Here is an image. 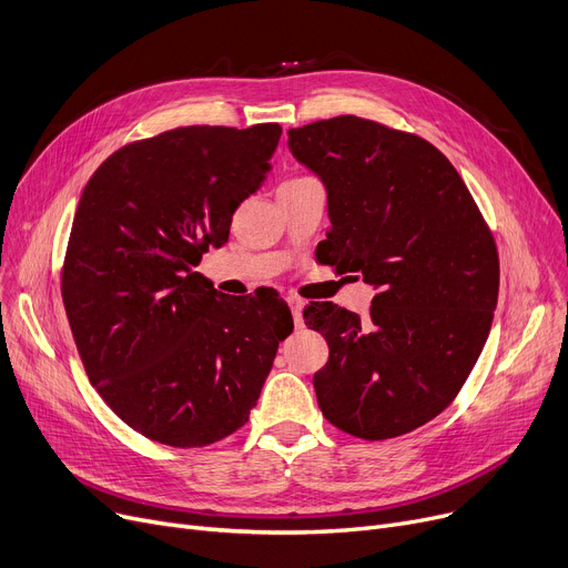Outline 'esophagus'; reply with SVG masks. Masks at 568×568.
<instances>
[{
	"label": "esophagus",
	"instance_id": "esophagus-1",
	"mask_svg": "<svg viewBox=\"0 0 568 568\" xmlns=\"http://www.w3.org/2000/svg\"><path fill=\"white\" fill-rule=\"evenodd\" d=\"M287 304H290V308H292V315H294V324H296V326H304V317H302V308H304V302L300 300V296L290 294V296H287Z\"/></svg>",
	"mask_w": 568,
	"mask_h": 568
}]
</instances>
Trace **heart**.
Segmentation results:
<instances>
[{
    "label": "heart",
    "mask_w": 568,
    "mask_h": 568,
    "mask_svg": "<svg viewBox=\"0 0 568 568\" xmlns=\"http://www.w3.org/2000/svg\"><path fill=\"white\" fill-rule=\"evenodd\" d=\"M296 179H304V176H292V179H287V182H296ZM287 182H285V184H287Z\"/></svg>",
    "instance_id": "heart-1"
}]
</instances>
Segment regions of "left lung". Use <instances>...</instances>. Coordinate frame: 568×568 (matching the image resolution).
<instances>
[{
    "label": "left lung",
    "instance_id": "left-lung-1",
    "mask_svg": "<svg viewBox=\"0 0 568 568\" xmlns=\"http://www.w3.org/2000/svg\"><path fill=\"white\" fill-rule=\"evenodd\" d=\"M320 174L332 230L324 260L377 287L366 320L313 302L304 320L329 345L315 375L326 422L392 439L454 403L484 349L499 292L493 232L435 144L341 114L287 131Z\"/></svg>",
    "mask_w": 568,
    "mask_h": 568
}]
</instances>
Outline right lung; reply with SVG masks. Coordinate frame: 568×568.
Masks as SVG:
<instances>
[{"instance_id": "add662e5", "label": "right lung", "mask_w": 568, "mask_h": 568, "mask_svg": "<svg viewBox=\"0 0 568 568\" xmlns=\"http://www.w3.org/2000/svg\"><path fill=\"white\" fill-rule=\"evenodd\" d=\"M281 133L179 126L116 149L82 191L62 264L71 334L94 389L149 439L195 449L242 428L294 329L283 300L191 272L227 242Z\"/></svg>"}]
</instances>
